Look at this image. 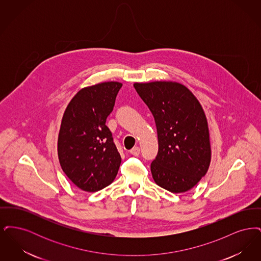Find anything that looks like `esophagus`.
Segmentation results:
<instances>
[{"mask_svg": "<svg viewBox=\"0 0 261 261\" xmlns=\"http://www.w3.org/2000/svg\"><path fill=\"white\" fill-rule=\"evenodd\" d=\"M130 153L132 154V155H139L140 154V148L139 147H134L133 149L130 150Z\"/></svg>", "mask_w": 261, "mask_h": 261, "instance_id": "obj_1", "label": "esophagus"}]
</instances>
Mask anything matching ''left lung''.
Listing matches in <instances>:
<instances>
[{"instance_id": "1", "label": "left lung", "mask_w": 261, "mask_h": 261, "mask_svg": "<svg viewBox=\"0 0 261 261\" xmlns=\"http://www.w3.org/2000/svg\"><path fill=\"white\" fill-rule=\"evenodd\" d=\"M156 125L159 151L150 164L154 182L171 193L196 186L211 159L207 120L197 98L177 82L135 83Z\"/></svg>"}]
</instances>
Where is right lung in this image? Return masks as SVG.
<instances>
[{
  "instance_id": "obj_1",
  "label": "right lung",
  "mask_w": 261,
  "mask_h": 261,
  "mask_svg": "<svg viewBox=\"0 0 261 261\" xmlns=\"http://www.w3.org/2000/svg\"><path fill=\"white\" fill-rule=\"evenodd\" d=\"M119 82L81 89L62 116L58 154L62 170L79 189L97 192L116 177L121 156L106 125L113 110Z\"/></svg>"
}]
</instances>
